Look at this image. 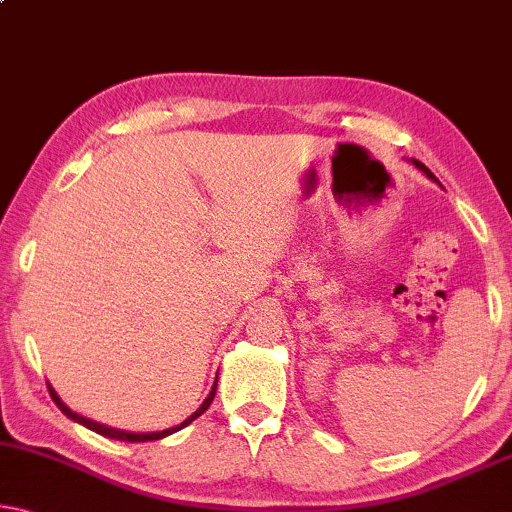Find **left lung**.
I'll return each instance as SVG.
<instances>
[{
  "label": "left lung",
  "instance_id": "1",
  "mask_svg": "<svg viewBox=\"0 0 512 512\" xmlns=\"http://www.w3.org/2000/svg\"><path fill=\"white\" fill-rule=\"evenodd\" d=\"M410 162L414 164V167H416V169H419V171H421V174H426V178H430V180H435V183L439 185V180H437V178H435V174H432V171H430V169L426 167V164H423V162H419V160H410Z\"/></svg>",
  "mask_w": 512,
  "mask_h": 512
}]
</instances>
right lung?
<instances>
[{
	"label": "right lung",
	"mask_w": 512,
	"mask_h": 512,
	"mask_svg": "<svg viewBox=\"0 0 512 512\" xmlns=\"http://www.w3.org/2000/svg\"><path fill=\"white\" fill-rule=\"evenodd\" d=\"M47 389H50V396H52L54 403H57L59 410L64 412L70 421L80 423V426L89 428V430H93V432H98V435H102V437H109V439H119V442H155V439H162V437H169V435H174V432L183 430L185 426H190V423H192L194 419H199V416H201L203 412H206L208 407H210L212 398H215V391H217V380H215V384H212V389H210V393H208V398L203 400L199 410H196L192 416H187V419H185L183 423H178V426H174V428H167V430H160V432H128V430H119V428H109V426H105V423L91 421V419H86V416H82V414H77V412L70 410V407L64 403V400H61V398L57 396V391H54V389L50 387V384H47Z\"/></svg>",
	"instance_id": "add662e5"
}]
</instances>
